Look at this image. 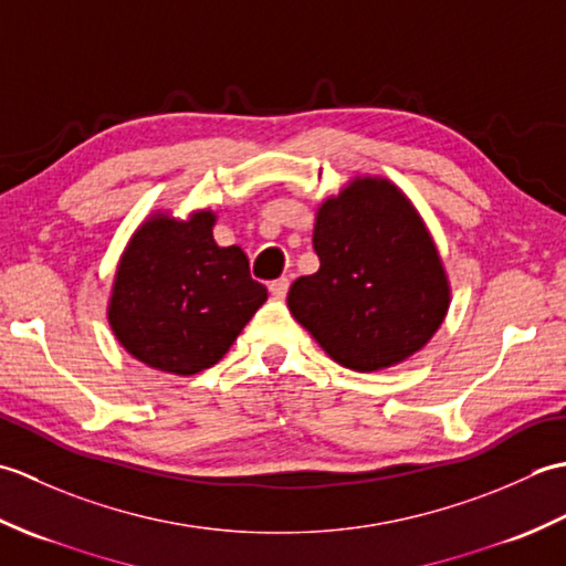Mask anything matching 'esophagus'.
<instances>
[{
	"label": "esophagus",
	"mask_w": 566,
	"mask_h": 566,
	"mask_svg": "<svg viewBox=\"0 0 566 566\" xmlns=\"http://www.w3.org/2000/svg\"><path fill=\"white\" fill-rule=\"evenodd\" d=\"M286 292H290V280H286V276H280V280L270 282V294L274 298H284Z\"/></svg>",
	"instance_id": "esophagus-1"
}]
</instances>
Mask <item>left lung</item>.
Listing matches in <instances>:
<instances>
[{
	"label": "left lung",
	"mask_w": 566,
	"mask_h": 566,
	"mask_svg": "<svg viewBox=\"0 0 566 566\" xmlns=\"http://www.w3.org/2000/svg\"><path fill=\"white\" fill-rule=\"evenodd\" d=\"M321 268L286 294L292 316L335 363L377 371L423 347L450 306L440 255L389 179L357 177L316 213Z\"/></svg>",
	"instance_id": "1"
}]
</instances>
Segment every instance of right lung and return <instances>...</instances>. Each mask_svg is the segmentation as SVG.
Wrapping results in <instances>:
<instances>
[{
    "instance_id": "add662e5",
    "label": "right lung",
    "mask_w": 566,
    "mask_h": 566,
    "mask_svg": "<svg viewBox=\"0 0 566 566\" xmlns=\"http://www.w3.org/2000/svg\"><path fill=\"white\" fill-rule=\"evenodd\" d=\"M213 213L143 223L116 270L109 323L126 350L170 375L213 367L268 302L238 245L219 248Z\"/></svg>"
}]
</instances>
